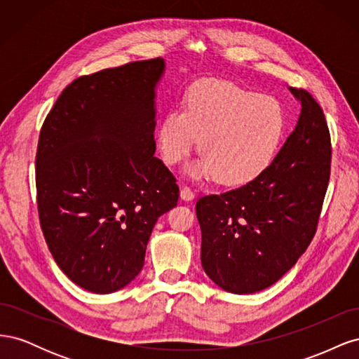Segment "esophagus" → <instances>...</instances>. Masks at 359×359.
Segmentation results:
<instances>
[{
	"label": "esophagus",
	"instance_id": "34e87169",
	"mask_svg": "<svg viewBox=\"0 0 359 359\" xmlns=\"http://www.w3.org/2000/svg\"><path fill=\"white\" fill-rule=\"evenodd\" d=\"M180 196H181V199L182 201H193L194 199V193L191 191V189L190 187H187V186H184V187H181V191H180Z\"/></svg>",
	"mask_w": 359,
	"mask_h": 359
}]
</instances>
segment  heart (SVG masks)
Masks as SVG:
<instances>
[{
    "instance_id": "obj_1",
    "label": "heart",
    "mask_w": 359,
    "mask_h": 359,
    "mask_svg": "<svg viewBox=\"0 0 359 359\" xmlns=\"http://www.w3.org/2000/svg\"><path fill=\"white\" fill-rule=\"evenodd\" d=\"M287 127L285 106L232 82L205 79L187 91L181 109H170L157 130L160 154L168 165L196 147L202 156L190 163V178H212L243 186L264 173L276 158Z\"/></svg>"
}]
</instances>
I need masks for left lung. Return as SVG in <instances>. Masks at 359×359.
<instances>
[{"instance_id":"obj_1","label":"left lung","mask_w":359,"mask_h":359,"mask_svg":"<svg viewBox=\"0 0 359 359\" xmlns=\"http://www.w3.org/2000/svg\"><path fill=\"white\" fill-rule=\"evenodd\" d=\"M289 91L301 114L268 169L196 203L203 271L238 295L269 287L297 264L316 232L327 193L331 139L323 111L310 93Z\"/></svg>"}]
</instances>
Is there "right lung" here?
Here are the masks:
<instances>
[{"instance_id":"1","label":"right lung","mask_w":359,"mask_h":359,"mask_svg":"<svg viewBox=\"0 0 359 359\" xmlns=\"http://www.w3.org/2000/svg\"><path fill=\"white\" fill-rule=\"evenodd\" d=\"M165 67L154 58L82 76L40 130L41 231L62 273L85 290L112 293L132 283L158 217L177 206V180L154 157Z\"/></svg>"}]
</instances>
